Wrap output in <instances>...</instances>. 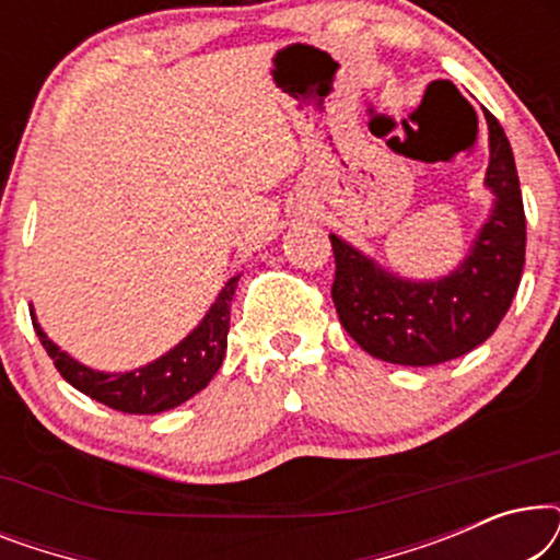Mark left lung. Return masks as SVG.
Returning <instances> with one entry per match:
<instances>
[{
    "label": "left lung",
    "mask_w": 560,
    "mask_h": 560,
    "mask_svg": "<svg viewBox=\"0 0 560 560\" xmlns=\"http://www.w3.org/2000/svg\"><path fill=\"white\" fill-rule=\"evenodd\" d=\"M485 117L492 152L485 183L497 201L469 257L448 278L402 280L331 234L336 313L351 339L382 362L433 366L477 349L517 293L525 267L523 194L508 135L494 114Z\"/></svg>",
    "instance_id": "1"
}]
</instances>
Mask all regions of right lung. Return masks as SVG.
I'll list each match as a JSON object with an SVG mask.
<instances>
[{
	"label": "right lung",
	"instance_id": "obj_1",
	"mask_svg": "<svg viewBox=\"0 0 560 560\" xmlns=\"http://www.w3.org/2000/svg\"><path fill=\"white\" fill-rule=\"evenodd\" d=\"M236 280L232 278L221 290L217 303L206 313V318L188 334L178 347L167 351L165 357L155 359L148 366L132 372L104 374L83 366L60 351L43 328L37 326L33 313V326L43 349L56 364L60 377L89 395L91 400L106 405L112 410L132 412V416H152V412L171 410L175 405L186 402L188 397L209 385L213 374L219 372L221 362L226 354V334H229V308H232V298L236 290Z\"/></svg>",
	"mask_w": 560,
	"mask_h": 560
}]
</instances>
